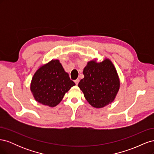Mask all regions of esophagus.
Wrapping results in <instances>:
<instances>
[{"label":"esophagus","instance_id":"obj_1","mask_svg":"<svg viewBox=\"0 0 154 154\" xmlns=\"http://www.w3.org/2000/svg\"><path fill=\"white\" fill-rule=\"evenodd\" d=\"M79 82H80V80H79V79H76V80H74V82H75V83H76V85H78V83H79Z\"/></svg>","mask_w":154,"mask_h":154}]
</instances>
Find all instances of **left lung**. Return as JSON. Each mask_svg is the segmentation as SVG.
Instances as JSON below:
<instances>
[{"label":"left lung","instance_id":"8db88e82","mask_svg":"<svg viewBox=\"0 0 154 154\" xmlns=\"http://www.w3.org/2000/svg\"><path fill=\"white\" fill-rule=\"evenodd\" d=\"M84 78L78 87L87 101L95 108H102L112 102L119 88V80L114 65L109 59L97 63L91 61L83 69Z\"/></svg>","mask_w":154,"mask_h":154}]
</instances>
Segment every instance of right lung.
I'll list each match as a JSON object with an SVG mask.
<instances>
[{"label": "right lung", "instance_id": "add662e5", "mask_svg": "<svg viewBox=\"0 0 154 154\" xmlns=\"http://www.w3.org/2000/svg\"><path fill=\"white\" fill-rule=\"evenodd\" d=\"M75 85L59 60H51L37 70L32 78L31 91L36 101L51 107L57 106L66 92Z\"/></svg>", "mask_w": 154, "mask_h": 154}]
</instances>
